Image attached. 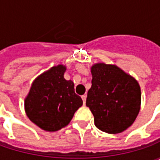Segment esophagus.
Wrapping results in <instances>:
<instances>
[{"label": "esophagus", "instance_id": "1", "mask_svg": "<svg viewBox=\"0 0 160 160\" xmlns=\"http://www.w3.org/2000/svg\"><path fill=\"white\" fill-rule=\"evenodd\" d=\"M81 98H82V100H83V103L85 104H86V100H87V95H82Z\"/></svg>", "mask_w": 160, "mask_h": 160}]
</instances>
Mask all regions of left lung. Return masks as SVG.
<instances>
[{
  "mask_svg": "<svg viewBox=\"0 0 160 160\" xmlns=\"http://www.w3.org/2000/svg\"><path fill=\"white\" fill-rule=\"evenodd\" d=\"M92 87L87 107L95 126L108 134H118L133 124L141 110V87L134 77L115 64L98 62L91 67Z\"/></svg>",
  "mask_w": 160,
  "mask_h": 160,
  "instance_id": "left-lung-1",
  "label": "left lung"
}]
</instances>
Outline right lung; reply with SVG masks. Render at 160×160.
Returning a JSON list of instances; mask_svg holds the SVG:
<instances>
[{
  "label": "right lung",
  "instance_id": "add662e5",
  "mask_svg": "<svg viewBox=\"0 0 160 160\" xmlns=\"http://www.w3.org/2000/svg\"><path fill=\"white\" fill-rule=\"evenodd\" d=\"M63 64L50 68L33 80L25 98L27 118L42 130L55 132L66 127L83 104L74 92V84L67 80Z\"/></svg>",
  "mask_w": 160,
  "mask_h": 160
}]
</instances>
